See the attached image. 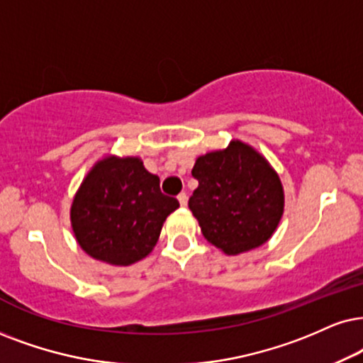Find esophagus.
<instances>
[{
	"label": "esophagus",
	"instance_id": "34e87169",
	"mask_svg": "<svg viewBox=\"0 0 363 363\" xmlns=\"http://www.w3.org/2000/svg\"><path fill=\"white\" fill-rule=\"evenodd\" d=\"M177 199H179V203H181L182 208L187 206V194H186V192H181V194L177 196Z\"/></svg>",
	"mask_w": 363,
	"mask_h": 363
}]
</instances>
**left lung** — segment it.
<instances>
[{"label":"left lung","instance_id":"8db88e82","mask_svg":"<svg viewBox=\"0 0 363 363\" xmlns=\"http://www.w3.org/2000/svg\"><path fill=\"white\" fill-rule=\"evenodd\" d=\"M199 181L189 209L211 245L226 255L255 250L272 238L283 216L278 174L259 152L241 140L197 157Z\"/></svg>","mask_w":363,"mask_h":363}]
</instances>
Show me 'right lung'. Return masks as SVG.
<instances>
[{
    "mask_svg": "<svg viewBox=\"0 0 363 363\" xmlns=\"http://www.w3.org/2000/svg\"><path fill=\"white\" fill-rule=\"evenodd\" d=\"M179 208L160 192L159 177L139 157L99 160L73 197L70 219L77 241L91 258L128 266L154 250L166 218Z\"/></svg>",
    "mask_w": 363,
    "mask_h": 363,
    "instance_id": "right-lung-1",
    "label": "right lung"
}]
</instances>
